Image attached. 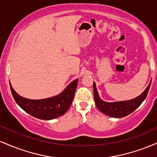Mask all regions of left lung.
Instances as JSON below:
<instances>
[{"label": "left lung", "instance_id": "1", "mask_svg": "<svg viewBox=\"0 0 157 157\" xmlns=\"http://www.w3.org/2000/svg\"><path fill=\"white\" fill-rule=\"evenodd\" d=\"M151 82H150L147 89L141 95L128 101H121L116 102H107L102 101L97 93L96 85L94 82V98L97 109L108 116L111 117L120 118L130 114L141 105V103L147 97L150 89Z\"/></svg>", "mask_w": 157, "mask_h": 157}]
</instances>
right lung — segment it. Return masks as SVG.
<instances>
[{"label": "right lung", "instance_id": "right-lung-1", "mask_svg": "<svg viewBox=\"0 0 157 157\" xmlns=\"http://www.w3.org/2000/svg\"><path fill=\"white\" fill-rule=\"evenodd\" d=\"M77 81L76 79L57 96L44 100H29L20 96L10 84L12 94L15 102L23 110L40 120H52L62 116L69 109L73 101Z\"/></svg>", "mask_w": 157, "mask_h": 157}]
</instances>
